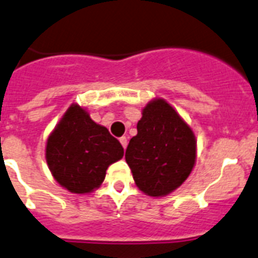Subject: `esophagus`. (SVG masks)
Instances as JSON below:
<instances>
[{"mask_svg": "<svg viewBox=\"0 0 258 258\" xmlns=\"http://www.w3.org/2000/svg\"><path fill=\"white\" fill-rule=\"evenodd\" d=\"M119 143L122 144V146H123V149L127 148V144H128V141H127V137L122 136L121 139H119Z\"/></svg>", "mask_w": 258, "mask_h": 258, "instance_id": "obj_1", "label": "esophagus"}]
</instances>
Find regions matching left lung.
<instances>
[{
	"label": "left lung",
	"instance_id": "1",
	"mask_svg": "<svg viewBox=\"0 0 258 258\" xmlns=\"http://www.w3.org/2000/svg\"><path fill=\"white\" fill-rule=\"evenodd\" d=\"M124 158L141 191L149 196H164L191 173L196 139L165 100L156 99L144 108L137 135L130 140Z\"/></svg>",
	"mask_w": 258,
	"mask_h": 258
}]
</instances>
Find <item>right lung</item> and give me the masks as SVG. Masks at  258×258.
I'll return each mask as SVG.
<instances>
[{
    "label": "right lung",
    "mask_w": 258,
    "mask_h": 258,
    "mask_svg": "<svg viewBox=\"0 0 258 258\" xmlns=\"http://www.w3.org/2000/svg\"><path fill=\"white\" fill-rule=\"evenodd\" d=\"M45 156L61 186L74 194H88L102 184L107 168L123 156V148L74 104L48 137Z\"/></svg>",
    "instance_id": "add662e5"
}]
</instances>
